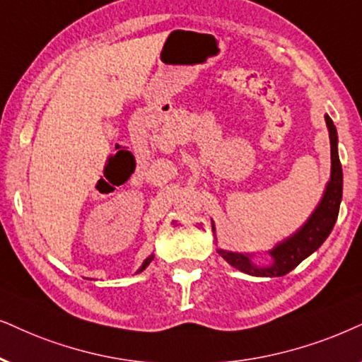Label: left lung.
<instances>
[{"instance_id": "1", "label": "left lung", "mask_w": 362, "mask_h": 362, "mask_svg": "<svg viewBox=\"0 0 362 362\" xmlns=\"http://www.w3.org/2000/svg\"><path fill=\"white\" fill-rule=\"evenodd\" d=\"M326 123L329 128V139H331V180H329L327 189L324 192L321 204L317 205L315 212L310 215L309 221L305 222V226L297 234L292 235L291 239L281 242L271 250V255L274 257L272 265L255 267V265L250 264V259L247 255L228 252V250H218V254L232 267L257 277L286 276L303 262L305 257H309L314 250H317L322 242L327 239V235L331 234L334 223L337 221L342 199V168L339 155H337V132L329 115H326Z\"/></svg>"}]
</instances>
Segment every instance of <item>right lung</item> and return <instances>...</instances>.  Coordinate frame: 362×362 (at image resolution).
<instances>
[{
    "mask_svg": "<svg viewBox=\"0 0 362 362\" xmlns=\"http://www.w3.org/2000/svg\"><path fill=\"white\" fill-rule=\"evenodd\" d=\"M152 260H153V255H150V257H148V259H145V262H144V265H141V267H140V271H139V272H141V271H144V269H145V267H147V265H148L150 262H152Z\"/></svg>",
    "mask_w": 362,
    "mask_h": 362,
    "instance_id": "obj_1",
    "label": "right lung"
}]
</instances>
